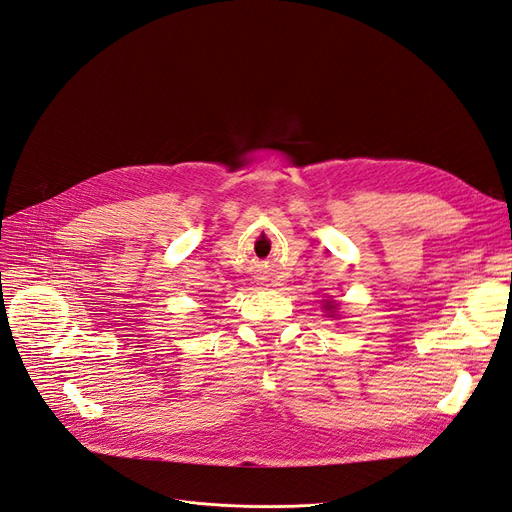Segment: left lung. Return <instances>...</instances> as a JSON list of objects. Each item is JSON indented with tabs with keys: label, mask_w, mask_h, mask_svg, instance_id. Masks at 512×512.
<instances>
[{
	"label": "left lung",
	"mask_w": 512,
	"mask_h": 512,
	"mask_svg": "<svg viewBox=\"0 0 512 512\" xmlns=\"http://www.w3.org/2000/svg\"><path fill=\"white\" fill-rule=\"evenodd\" d=\"M335 307H337V305H335L333 301H324V309H327V312H329L331 316H333V312H335Z\"/></svg>",
	"instance_id": "8db88e82"
}]
</instances>
